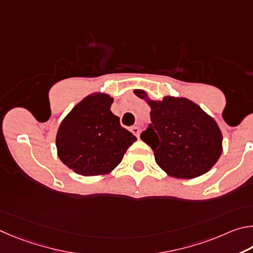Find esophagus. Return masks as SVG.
<instances>
[{
	"label": "esophagus",
	"mask_w": 253,
	"mask_h": 253,
	"mask_svg": "<svg viewBox=\"0 0 253 253\" xmlns=\"http://www.w3.org/2000/svg\"><path fill=\"white\" fill-rule=\"evenodd\" d=\"M130 131L132 132V133H133L136 138H139V134H140V129H139V126H132L131 129H130Z\"/></svg>",
	"instance_id": "obj_1"
}]
</instances>
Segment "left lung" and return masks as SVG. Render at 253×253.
Returning <instances> with one entry per match:
<instances>
[{"label":"left lung","instance_id":"left-lung-1","mask_svg":"<svg viewBox=\"0 0 253 253\" xmlns=\"http://www.w3.org/2000/svg\"><path fill=\"white\" fill-rule=\"evenodd\" d=\"M133 92L151 108V124L141 140L151 147L163 171L173 178L193 179L215 165L222 153V133L213 118L185 97L153 101L143 90Z\"/></svg>","mask_w":253,"mask_h":253}]
</instances>
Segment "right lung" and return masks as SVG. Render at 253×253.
Returning <instances> with one entry per match:
<instances>
[{
    "label": "right lung",
    "instance_id": "1",
    "mask_svg": "<svg viewBox=\"0 0 253 253\" xmlns=\"http://www.w3.org/2000/svg\"><path fill=\"white\" fill-rule=\"evenodd\" d=\"M113 99L93 93L79 102L61 122L56 133L57 156L77 173L108 174L136 141L111 112Z\"/></svg>",
    "mask_w": 253,
    "mask_h": 253
}]
</instances>
